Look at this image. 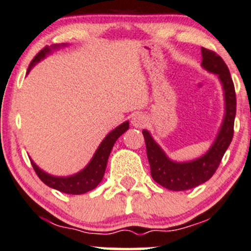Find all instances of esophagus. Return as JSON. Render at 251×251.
I'll return each mask as SVG.
<instances>
[{
	"label": "esophagus",
	"instance_id": "esophagus-1",
	"mask_svg": "<svg viewBox=\"0 0 251 251\" xmlns=\"http://www.w3.org/2000/svg\"><path fill=\"white\" fill-rule=\"evenodd\" d=\"M146 122H147V119L141 113H136V115L132 117V125L134 127H144L146 125Z\"/></svg>",
	"mask_w": 251,
	"mask_h": 251
}]
</instances>
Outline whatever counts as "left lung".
<instances>
[{"instance_id":"1","label":"left lung","mask_w":251,"mask_h":251,"mask_svg":"<svg viewBox=\"0 0 251 251\" xmlns=\"http://www.w3.org/2000/svg\"><path fill=\"white\" fill-rule=\"evenodd\" d=\"M201 66L206 71L219 76L224 89L225 117L217 138L201 157L189 162H175L167 156L147 129L144 134L151 174L155 182L173 191L193 189L208 180L217 171L225 151L229 147L234 134V119L236 115V95L227 65L213 50L201 47Z\"/></svg>"}]
</instances>
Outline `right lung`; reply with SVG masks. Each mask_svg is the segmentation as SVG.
<instances>
[{
	"instance_id": "add662e5",
	"label": "right lung",
	"mask_w": 251,
	"mask_h": 251,
	"mask_svg": "<svg viewBox=\"0 0 251 251\" xmlns=\"http://www.w3.org/2000/svg\"><path fill=\"white\" fill-rule=\"evenodd\" d=\"M62 46L65 45H53L50 47L46 46L45 49L41 50L40 52L34 56L32 61H31L30 66H28L27 68V73L31 71V68H32L36 63L39 62L40 60H43L47 54H50V50L60 49V47ZM128 127V122H125L123 123L122 125H119L118 127H116L113 131H111L109 134L104 138V140L100 142V145L98 146L96 153H95L88 166L85 167L83 170H81L80 173L75 174V175L73 176H52L50 175V174L45 173V171L41 170L32 160H31V163H32V167L34 171H36L38 177H39L47 186L58 190L60 192L68 193V195H82V193L91 191V190L96 188L98 184L100 183V180L103 179L104 173H105L106 169L107 158H109V155L111 153V151H112L113 145H115V142L117 140H118L120 135L127 131Z\"/></svg>"
}]
</instances>
